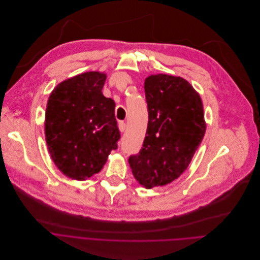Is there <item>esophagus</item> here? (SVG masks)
Listing matches in <instances>:
<instances>
[{"label": "esophagus", "mask_w": 260, "mask_h": 260, "mask_svg": "<svg viewBox=\"0 0 260 260\" xmlns=\"http://www.w3.org/2000/svg\"><path fill=\"white\" fill-rule=\"evenodd\" d=\"M118 128H119V131H120V132H125V130H126V122L119 121V123H118Z\"/></svg>", "instance_id": "1"}]
</instances>
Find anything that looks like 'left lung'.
<instances>
[{"label": "left lung", "mask_w": 260, "mask_h": 260, "mask_svg": "<svg viewBox=\"0 0 260 260\" xmlns=\"http://www.w3.org/2000/svg\"><path fill=\"white\" fill-rule=\"evenodd\" d=\"M148 126L143 147L129 157L137 181L164 186L187 169L205 134L200 95L182 77L157 74L145 80Z\"/></svg>", "instance_id": "8db88e82"}]
</instances>
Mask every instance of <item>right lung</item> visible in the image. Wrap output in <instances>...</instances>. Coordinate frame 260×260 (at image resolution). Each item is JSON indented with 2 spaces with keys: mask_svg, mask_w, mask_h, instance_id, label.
<instances>
[{
  "mask_svg": "<svg viewBox=\"0 0 260 260\" xmlns=\"http://www.w3.org/2000/svg\"><path fill=\"white\" fill-rule=\"evenodd\" d=\"M106 78L100 72L80 74L60 82L48 98V151L58 169L74 180L98 174L120 139L115 103L102 92Z\"/></svg>",
  "mask_w": 260,
  "mask_h": 260,
  "instance_id": "obj_1",
  "label": "right lung"
}]
</instances>
